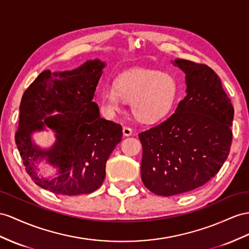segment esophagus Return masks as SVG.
Wrapping results in <instances>:
<instances>
[{"instance_id":"obj_1","label":"esophagus","mask_w":249,"mask_h":249,"mask_svg":"<svg viewBox=\"0 0 249 249\" xmlns=\"http://www.w3.org/2000/svg\"><path fill=\"white\" fill-rule=\"evenodd\" d=\"M123 135H124L125 137L131 136V135H132V129L130 128V127H128V126H124V127H123Z\"/></svg>"}]
</instances>
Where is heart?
I'll use <instances>...</instances> for the list:
<instances>
[{"label": "heart", "mask_w": 249, "mask_h": 249, "mask_svg": "<svg viewBox=\"0 0 249 249\" xmlns=\"http://www.w3.org/2000/svg\"><path fill=\"white\" fill-rule=\"evenodd\" d=\"M178 92L176 80L168 73L146 68H133L118 75L114 86L101 93V105L107 114L122 109L131 102L135 116L144 122L163 119L173 107Z\"/></svg>", "instance_id": "obj_1"}]
</instances>
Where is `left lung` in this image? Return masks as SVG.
<instances>
[{
  "label": "left lung",
  "instance_id": "1",
  "mask_svg": "<svg viewBox=\"0 0 249 249\" xmlns=\"http://www.w3.org/2000/svg\"><path fill=\"white\" fill-rule=\"evenodd\" d=\"M186 74V97L175 113L139 133L146 188L170 196L194 190L213 178L231 150L233 107L213 70L177 59Z\"/></svg>",
  "mask_w": 249,
  "mask_h": 249
}]
</instances>
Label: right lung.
<instances>
[{"instance_id":"1","label":"right lung","mask_w":249,"mask_h":249,"mask_svg":"<svg viewBox=\"0 0 249 249\" xmlns=\"http://www.w3.org/2000/svg\"><path fill=\"white\" fill-rule=\"evenodd\" d=\"M105 63L85 62L67 71L44 70L25 90L20 105L16 144L33 181L53 194L76 196L97 190L105 179V166L122 140V126L100 117L93 102ZM53 111L61 114L47 117ZM55 132L50 149L42 150L31 140L36 131ZM46 161L57 175L46 179L37 164Z\"/></svg>"}]
</instances>
